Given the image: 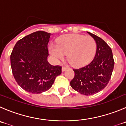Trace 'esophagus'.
Segmentation results:
<instances>
[{"label":"esophagus","instance_id":"obj_1","mask_svg":"<svg viewBox=\"0 0 126 126\" xmlns=\"http://www.w3.org/2000/svg\"><path fill=\"white\" fill-rule=\"evenodd\" d=\"M68 67L63 66V67H62V71H64L65 70H68Z\"/></svg>","mask_w":126,"mask_h":126}]
</instances>
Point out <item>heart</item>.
I'll list each match as a JSON object with an SVG mask.
<instances>
[{
	"instance_id": "obj_1",
	"label": "heart",
	"mask_w": 126,
	"mask_h": 126,
	"mask_svg": "<svg viewBox=\"0 0 126 126\" xmlns=\"http://www.w3.org/2000/svg\"><path fill=\"white\" fill-rule=\"evenodd\" d=\"M96 43L91 36L70 34L62 36L56 45H51L50 51L56 59H62L68 53L67 59L72 65L81 66L88 63L94 57Z\"/></svg>"
}]
</instances>
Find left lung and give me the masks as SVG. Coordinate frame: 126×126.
Returning a JSON list of instances; mask_svg holds the SVG:
<instances>
[{
    "mask_svg": "<svg viewBox=\"0 0 126 126\" xmlns=\"http://www.w3.org/2000/svg\"><path fill=\"white\" fill-rule=\"evenodd\" d=\"M96 41L97 49L89 64L73 69L75 76L70 81L71 88L81 94H94L103 90L111 79L114 66L112 50L100 37L88 32Z\"/></svg>",
    "mask_w": 126,
    "mask_h": 126,
    "instance_id": "obj_1",
    "label": "left lung"
}]
</instances>
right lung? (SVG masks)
<instances>
[{"instance_id": "1", "label": "right lung", "mask_w": 126, "mask_h": 126, "mask_svg": "<svg viewBox=\"0 0 126 126\" xmlns=\"http://www.w3.org/2000/svg\"><path fill=\"white\" fill-rule=\"evenodd\" d=\"M50 33L37 31L24 36L14 46L10 55L12 71L15 81L25 91L42 93L52 86L62 66L47 61Z\"/></svg>"}]
</instances>
